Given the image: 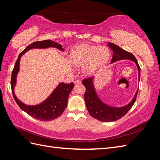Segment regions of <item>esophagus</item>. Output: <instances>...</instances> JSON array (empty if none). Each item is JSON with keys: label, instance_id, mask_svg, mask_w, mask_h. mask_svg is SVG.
Masks as SVG:
<instances>
[{"label": "esophagus", "instance_id": "1", "mask_svg": "<svg viewBox=\"0 0 160 160\" xmlns=\"http://www.w3.org/2000/svg\"><path fill=\"white\" fill-rule=\"evenodd\" d=\"M74 83L75 85H80V84H81V81L79 79H77L74 81Z\"/></svg>", "mask_w": 160, "mask_h": 160}]
</instances>
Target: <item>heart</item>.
Wrapping results in <instances>:
<instances>
[{
	"mask_svg": "<svg viewBox=\"0 0 160 160\" xmlns=\"http://www.w3.org/2000/svg\"><path fill=\"white\" fill-rule=\"evenodd\" d=\"M110 57L109 49L104 46L80 45L71 52V60L77 67H83L85 75H95L108 62Z\"/></svg>",
	"mask_w": 160,
	"mask_h": 160,
	"instance_id": "b5f03b06",
	"label": "heart"
}]
</instances>
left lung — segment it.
I'll list each match as a JSON object with an SVG mask.
<instances>
[{"instance_id": "left-lung-1", "label": "left lung", "mask_w": 160, "mask_h": 160, "mask_svg": "<svg viewBox=\"0 0 160 160\" xmlns=\"http://www.w3.org/2000/svg\"><path fill=\"white\" fill-rule=\"evenodd\" d=\"M108 45L113 51V58L111 61V64L123 59L133 61L138 67V80L139 81L140 67L134 55L113 43L108 42ZM94 78L95 77H92L83 80V84L86 88L84 99L87 109L89 114L93 118L103 122H115L123 117L133 105L137 98L139 88L135 93L133 98L128 104L122 107H113L106 104L99 98L94 85Z\"/></svg>"}]
</instances>
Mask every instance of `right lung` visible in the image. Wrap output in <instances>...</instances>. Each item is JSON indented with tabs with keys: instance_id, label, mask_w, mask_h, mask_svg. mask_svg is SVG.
I'll return each mask as SVG.
<instances>
[{
	"instance_id": "add662e5",
	"label": "right lung",
	"mask_w": 160,
	"mask_h": 160,
	"mask_svg": "<svg viewBox=\"0 0 160 160\" xmlns=\"http://www.w3.org/2000/svg\"><path fill=\"white\" fill-rule=\"evenodd\" d=\"M49 47L56 48L61 51H64L65 50L59 42H56L51 40L36 41L28 45L25 49L22 51L18 55L12 72L11 81L14 99L20 108L33 118L44 121V122L55 119L63 113L67 106L69 94L74 88V83L72 82L69 84L60 83L45 100L40 103L34 105H27L19 100L14 93V88L17 84V77L19 72V69H20V61L21 57L26 52L31 49H47Z\"/></svg>"
}]
</instances>
